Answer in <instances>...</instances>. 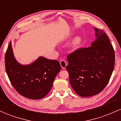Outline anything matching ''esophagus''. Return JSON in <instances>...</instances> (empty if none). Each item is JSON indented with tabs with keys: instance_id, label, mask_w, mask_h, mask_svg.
<instances>
[{
	"instance_id": "1",
	"label": "esophagus",
	"mask_w": 121,
	"mask_h": 121,
	"mask_svg": "<svg viewBox=\"0 0 121 121\" xmlns=\"http://www.w3.org/2000/svg\"><path fill=\"white\" fill-rule=\"evenodd\" d=\"M60 65L61 66V68L62 69H65V68H66V66L67 65V64H66V62L65 61V60H61L60 62Z\"/></svg>"
}]
</instances>
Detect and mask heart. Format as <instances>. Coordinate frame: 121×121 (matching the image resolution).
<instances>
[{"mask_svg": "<svg viewBox=\"0 0 121 121\" xmlns=\"http://www.w3.org/2000/svg\"><path fill=\"white\" fill-rule=\"evenodd\" d=\"M81 41L82 39L80 36H77L75 37L71 45L72 48L73 49V50L77 49L80 45V44H81Z\"/></svg>", "mask_w": 121, "mask_h": 121, "instance_id": "heart-1", "label": "heart"}]
</instances>
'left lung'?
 <instances>
[{
  "mask_svg": "<svg viewBox=\"0 0 121 121\" xmlns=\"http://www.w3.org/2000/svg\"><path fill=\"white\" fill-rule=\"evenodd\" d=\"M95 40L88 48L74 51L67 57L66 69L75 92L81 97L96 95L106 87L113 73L115 53L103 30L94 28Z\"/></svg>",
  "mask_w": 121,
  "mask_h": 121,
  "instance_id": "obj_1",
  "label": "left lung"
}]
</instances>
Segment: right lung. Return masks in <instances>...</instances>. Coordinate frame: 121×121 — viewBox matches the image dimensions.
Listing matches in <instances>:
<instances>
[{"instance_id":"obj_1","label":"right lung","mask_w":121,"mask_h":121,"mask_svg":"<svg viewBox=\"0 0 121 121\" xmlns=\"http://www.w3.org/2000/svg\"><path fill=\"white\" fill-rule=\"evenodd\" d=\"M7 74L16 91L23 96L39 99L46 96L61 70L59 62L39 57L32 63L22 65L15 59L9 43L5 55Z\"/></svg>"}]
</instances>
